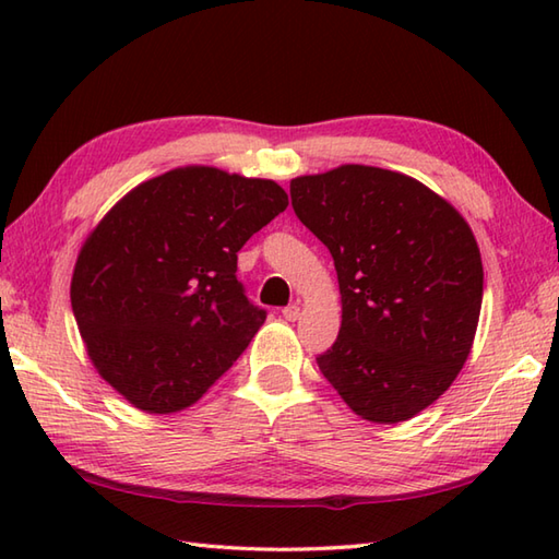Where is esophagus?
Masks as SVG:
<instances>
[{
    "label": "esophagus",
    "mask_w": 559,
    "mask_h": 559,
    "mask_svg": "<svg viewBox=\"0 0 559 559\" xmlns=\"http://www.w3.org/2000/svg\"><path fill=\"white\" fill-rule=\"evenodd\" d=\"M283 317L288 319V322H295V319L300 317V305L295 302V305H288V307H283Z\"/></svg>",
    "instance_id": "1"
}]
</instances>
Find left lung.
Here are the masks:
<instances>
[{
	"mask_svg": "<svg viewBox=\"0 0 559 559\" xmlns=\"http://www.w3.org/2000/svg\"><path fill=\"white\" fill-rule=\"evenodd\" d=\"M290 199L338 276L341 331L319 370L362 420L413 418L476 338L483 261L471 225L430 187L372 165L295 177Z\"/></svg>",
	"mask_w": 559,
	"mask_h": 559,
	"instance_id": "8db88e82",
	"label": "left lung"
}]
</instances>
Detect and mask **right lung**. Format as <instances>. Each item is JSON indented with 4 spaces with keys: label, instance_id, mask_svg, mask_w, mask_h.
<instances>
[{
    "label": "right lung",
    "instance_id": "right-lung-1",
    "mask_svg": "<svg viewBox=\"0 0 559 559\" xmlns=\"http://www.w3.org/2000/svg\"><path fill=\"white\" fill-rule=\"evenodd\" d=\"M288 206L273 180L187 165L141 182L76 257L71 310L98 374L146 413L189 408L264 324L237 252Z\"/></svg>",
    "mask_w": 559,
    "mask_h": 559
}]
</instances>
